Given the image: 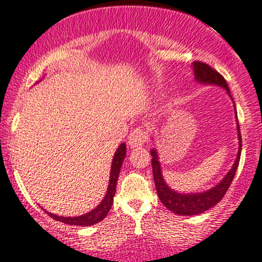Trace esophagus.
<instances>
[{
    "instance_id": "34e87169",
    "label": "esophagus",
    "mask_w": 262,
    "mask_h": 262,
    "mask_svg": "<svg viewBox=\"0 0 262 262\" xmlns=\"http://www.w3.org/2000/svg\"><path fill=\"white\" fill-rule=\"evenodd\" d=\"M128 143L130 148H138L144 145L148 142V133L145 129L143 128H136L132 130V133L128 137Z\"/></svg>"
}]
</instances>
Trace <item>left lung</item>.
I'll use <instances>...</instances> for the list:
<instances>
[{"mask_svg":"<svg viewBox=\"0 0 262 262\" xmlns=\"http://www.w3.org/2000/svg\"><path fill=\"white\" fill-rule=\"evenodd\" d=\"M192 68H193V74L196 81L201 82V84L203 85H217V86L224 88L226 93H227V94L230 95V98L232 99L230 89H228L227 86V82H226L224 76H222L221 74L217 73L216 70H213L210 65L203 64V62L201 61H194L192 62ZM236 117H237V114H236ZM236 123H237L238 152L237 157H236L235 159V163H233L232 168L228 170L227 174L225 176L224 180L220 182L219 184H216L214 187H212V188L207 189V191L196 192V193H180V192L170 188V187L166 183V181H164L163 174H162V167L161 163H159L158 153H157V150L154 149V148L150 150V154H152L153 157L152 168L157 193H158L161 202L166 206L168 210L174 212V213L177 214H181V216H194V214H200L202 213V212L210 210L211 207L217 205V203L224 198L228 187H230L231 182H232L233 177H235L241 157V132L237 120H236Z\"/></svg>","mask_w":262,"mask_h":262,"instance_id":"left-lung-1","label":"left lung"}]
</instances>
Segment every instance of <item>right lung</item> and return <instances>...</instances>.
<instances>
[{
    "instance_id": "add662e5",
    "label": "right lung",
    "mask_w": 262,
    "mask_h": 262,
    "mask_svg": "<svg viewBox=\"0 0 262 262\" xmlns=\"http://www.w3.org/2000/svg\"><path fill=\"white\" fill-rule=\"evenodd\" d=\"M126 156V145L125 143L118 147L117 152L114 154V158L112 162V169H110V178H109V184L108 189H106V193L104 196L103 201L100 202V205H98L94 210H92L88 213L81 214V216L76 217H64V216H57V214L50 213V212L45 211L49 216L52 217L54 220L60 222H64V224L71 225V226H92L98 224V222L103 221L106 217L110 208H112L113 201H114L115 196V187H117V181L119 177L120 168L124 162V158Z\"/></svg>"
}]
</instances>
